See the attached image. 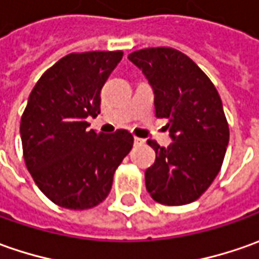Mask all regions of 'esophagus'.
I'll use <instances>...</instances> for the list:
<instances>
[{"label":"esophagus","instance_id":"34e87169","mask_svg":"<svg viewBox=\"0 0 259 259\" xmlns=\"http://www.w3.org/2000/svg\"><path fill=\"white\" fill-rule=\"evenodd\" d=\"M145 139H140V138H135V145H145Z\"/></svg>","mask_w":259,"mask_h":259}]
</instances>
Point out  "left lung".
Wrapping results in <instances>:
<instances>
[{"label":"left lung","mask_w":259,"mask_h":259,"mask_svg":"<svg viewBox=\"0 0 259 259\" xmlns=\"http://www.w3.org/2000/svg\"><path fill=\"white\" fill-rule=\"evenodd\" d=\"M145 74L155 93L156 117L167 119L172 143L147 140L156 153L146 169L150 196L162 205L196 201L221 170L229 127L218 90L201 68L169 47L143 49L127 57Z\"/></svg>","instance_id":"8db88e82"}]
</instances>
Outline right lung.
<instances>
[{"mask_svg": "<svg viewBox=\"0 0 259 259\" xmlns=\"http://www.w3.org/2000/svg\"><path fill=\"white\" fill-rule=\"evenodd\" d=\"M123 51L71 53L50 67L28 97L20 133L25 166L40 191L66 209H90L112 189L133 136L87 127L100 113V92Z\"/></svg>", "mask_w": 259, "mask_h": 259, "instance_id": "obj_1", "label": "right lung"}]
</instances>
